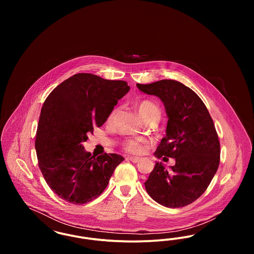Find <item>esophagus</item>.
Here are the masks:
<instances>
[{"label": "esophagus", "mask_w": 254, "mask_h": 254, "mask_svg": "<svg viewBox=\"0 0 254 254\" xmlns=\"http://www.w3.org/2000/svg\"><path fill=\"white\" fill-rule=\"evenodd\" d=\"M127 160H129L130 162H132L134 164H137V163H139L141 161L140 158L137 157H127Z\"/></svg>", "instance_id": "1"}]
</instances>
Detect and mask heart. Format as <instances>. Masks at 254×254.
Wrapping results in <instances>:
<instances>
[{
	"label": "heart",
	"instance_id": "b5f03b06",
	"mask_svg": "<svg viewBox=\"0 0 254 254\" xmlns=\"http://www.w3.org/2000/svg\"><path fill=\"white\" fill-rule=\"evenodd\" d=\"M138 110L140 115L144 118L146 123L147 122L153 121V120H159L161 112L157 106L149 101V100H142L141 102L138 103ZM119 111V108H115L112 109V111L109 113L108 117V124H112L114 122V119ZM123 148L125 151L131 153V154H141L144 151V145L140 144L139 142L133 141V140H128L123 143Z\"/></svg>",
	"mask_w": 254,
	"mask_h": 254
}]
</instances>
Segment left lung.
<instances>
[{"label":"left lung","instance_id":"obj_1","mask_svg":"<svg viewBox=\"0 0 254 254\" xmlns=\"http://www.w3.org/2000/svg\"><path fill=\"white\" fill-rule=\"evenodd\" d=\"M137 87L164 103L169 118L166 136L154 155L175 159L170 170L156 163L145 187L158 204L177 208L190 205L207 189L220 163L218 134L205 104L192 89L174 80Z\"/></svg>","mask_w":254,"mask_h":254}]
</instances>
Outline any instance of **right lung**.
I'll return each mask as SVG.
<instances>
[{"instance_id": "right-lung-1", "label": "right lung", "mask_w": 254, "mask_h": 254, "mask_svg": "<svg viewBox=\"0 0 254 254\" xmlns=\"http://www.w3.org/2000/svg\"><path fill=\"white\" fill-rule=\"evenodd\" d=\"M130 87L90 73H78L56 86L41 110L35 148L38 165L52 191L74 205L102 193L124 157L91 156L83 142L102 127Z\"/></svg>"}]
</instances>
